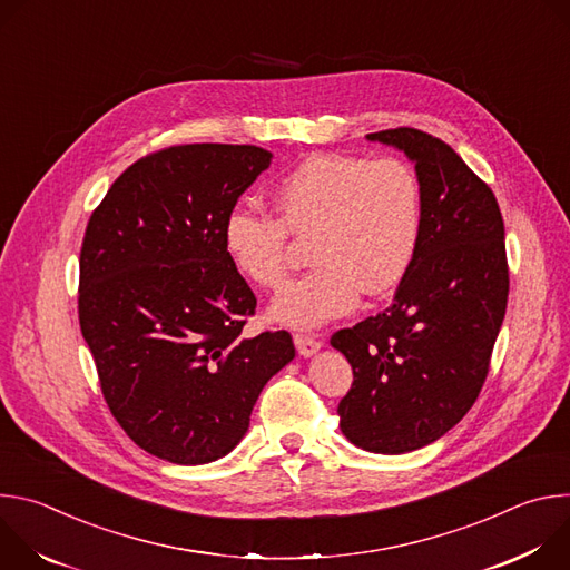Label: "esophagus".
Instances as JSON below:
<instances>
[{"label":"esophagus","mask_w":570,"mask_h":570,"mask_svg":"<svg viewBox=\"0 0 570 570\" xmlns=\"http://www.w3.org/2000/svg\"><path fill=\"white\" fill-rule=\"evenodd\" d=\"M293 341H295V347L302 356H311L322 347V341L317 336H308V334H295Z\"/></svg>","instance_id":"34e87169"}]
</instances>
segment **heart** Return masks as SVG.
Returning a JSON list of instances; mask_svg holds the SVG:
<instances>
[{
  "mask_svg": "<svg viewBox=\"0 0 570 570\" xmlns=\"http://www.w3.org/2000/svg\"><path fill=\"white\" fill-rule=\"evenodd\" d=\"M275 212L234 207L223 220V248L236 271L277 291L291 268V234L306 236L315 266L291 282L273 315L315 327L350 313L361 293L394 288L417 255L424 194L411 165L396 157L315 153L273 187Z\"/></svg>",
  "mask_w": 570,
  "mask_h": 570,
  "instance_id": "b5f03b06",
  "label": "heart"
}]
</instances>
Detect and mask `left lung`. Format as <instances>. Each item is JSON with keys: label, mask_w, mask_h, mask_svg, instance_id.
<instances>
[{"label": "left lung", "mask_w": 570, "mask_h": 570, "mask_svg": "<svg viewBox=\"0 0 570 570\" xmlns=\"http://www.w3.org/2000/svg\"><path fill=\"white\" fill-rule=\"evenodd\" d=\"M415 161L424 223L394 302L332 336L354 370L338 403L350 442L409 453L453 429L475 403L508 308L503 216L490 185L417 128L370 132Z\"/></svg>", "instance_id": "obj_1"}]
</instances>
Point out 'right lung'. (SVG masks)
Segmentation results:
<instances>
[{"mask_svg":"<svg viewBox=\"0 0 570 570\" xmlns=\"http://www.w3.org/2000/svg\"><path fill=\"white\" fill-rule=\"evenodd\" d=\"M271 157L250 144L148 153L88 220L80 332L112 417L167 462L227 455L268 379L295 356L284 330L243 334L257 297L223 248L227 212Z\"/></svg>","mask_w":570,"mask_h":570,"instance_id":"1","label":"right lung"}]
</instances>
